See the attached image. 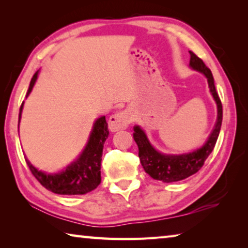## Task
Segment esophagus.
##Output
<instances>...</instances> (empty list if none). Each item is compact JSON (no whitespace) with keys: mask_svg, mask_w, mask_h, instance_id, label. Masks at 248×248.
I'll return each mask as SVG.
<instances>
[{"mask_svg":"<svg viewBox=\"0 0 248 248\" xmlns=\"http://www.w3.org/2000/svg\"><path fill=\"white\" fill-rule=\"evenodd\" d=\"M129 124H130V116L127 111L117 112V114L110 116V118L108 120V127L112 132L127 129Z\"/></svg>","mask_w":248,"mask_h":248,"instance_id":"obj_1","label":"esophagus"}]
</instances>
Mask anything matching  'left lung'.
Returning a JSON list of instances; mask_svg holds the SVG:
<instances>
[{"label":"left lung","instance_id":"left-lung-1","mask_svg":"<svg viewBox=\"0 0 248 248\" xmlns=\"http://www.w3.org/2000/svg\"><path fill=\"white\" fill-rule=\"evenodd\" d=\"M190 61L189 65L191 69L202 73L208 79L209 89L215 98L217 107V117L215 128L210 134L207 142L200 149L194 152L180 155H169L163 154L153 148L146 137L145 132L139 125L133 128V139L139 148L140 162L145 173H148L151 177L157 180H162L163 183H173L185 179L189 176L196 174L201 167L203 166L204 161L215 149L217 137H219L221 124H222V104L219 95H217L215 86V79L212 73L207 65L203 63L199 57L189 51Z\"/></svg>","mask_w":248,"mask_h":248}]
</instances>
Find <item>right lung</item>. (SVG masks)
<instances>
[{
    "instance_id": "add662e5",
    "label": "right lung",
    "mask_w": 248,
    "mask_h": 248,
    "mask_svg": "<svg viewBox=\"0 0 248 248\" xmlns=\"http://www.w3.org/2000/svg\"><path fill=\"white\" fill-rule=\"evenodd\" d=\"M38 72L33 74L29 84L26 97L31 93ZM24 102L19 109V120L22 116ZM108 124L105 116L95 121L89 142L77 161L70 164L64 170L57 174H46L33 167L26 158V163L35 178L48 190L58 195H84L100 184V162L104 143L108 138Z\"/></svg>"
}]
</instances>
